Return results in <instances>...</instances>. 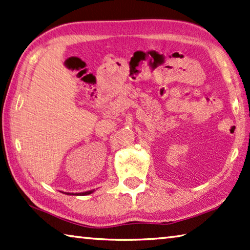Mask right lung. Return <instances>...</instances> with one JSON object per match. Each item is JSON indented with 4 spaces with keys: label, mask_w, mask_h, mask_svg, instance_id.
<instances>
[{
    "label": "right lung",
    "mask_w": 250,
    "mask_h": 250,
    "mask_svg": "<svg viewBox=\"0 0 250 250\" xmlns=\"http://www.w3.org/2000/svg\"><path fill=\"white\" fill-rule=\"evenodd\" d=\"M95 191V190H90V191H86V192H81V193H76V194H74V196H87V194H90V193H93ZM65 194H69V196H71V193H65ZM73 194V193H72Z\"/></svg>",
    "instance_id": "1"
}]
</instances>
